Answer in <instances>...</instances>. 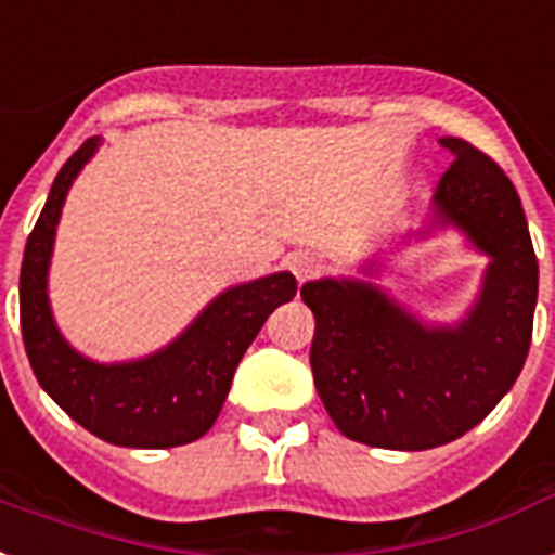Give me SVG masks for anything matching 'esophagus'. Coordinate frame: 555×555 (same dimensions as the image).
<instances>
[{"label":"esophagus","mask_w":555,"mask_h":555,"mask_svg":"<svg viewBox=\"0 0 555 555\" xmlns=\"http://www.w3.org/2000/svg\"><path fill=\"white\" fill-rule=\"evenodd\" d=\"M289 269H292V274L298 278V283H307V281H312V278H318V274H321L324 263H321L315 255H307V251H300V255L289 257Z\"/></svg>","instance_id":"34e87169"}]
</instances>
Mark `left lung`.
Listing matches in <instances>:
<instances>
[{
  "label": "left lung",
  "instance_id": "8db88e82",
  "mask_svg": "<svg viewBox=\"0 0 555 555\" xmlns=\"http://www.w3.org/2000/svg\"><path fill=\"white\" fill-rule=\"evenodd\" d=\"M431 199V229L454 225L489 257L475 307L457 324H423L356 278L300 286L315 315L309 364L338 431L364 446L423 452L457 440L504 399L524 367L539 298V260L504 170L463 139ZM376 266L364 272L373 274Z\"/></svg>",
  "mask_w": 555,
  "mask_h": 555
}]
</instances>
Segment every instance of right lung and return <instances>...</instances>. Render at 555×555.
Segmentation results:
<instances>
[{
  "label": "right lung",
  "mask_w": 555,
  "mask_h": 555,
  "mask_svg": "<svg viewBox=\"0 0 555 555\" xmlns=\"http://www.w3.org/2000/svg\"><path fill=\"white\" fill-rule=\"evenodd\" d=\"M101 139L80 144L60 167L20 272V321L31 371L42 390L94 437L127 449H173L217 423L240 359L274 309L295 298L289 272L240 283L210 300L182 336L132 362L86 359L60 336L49 304V263L60 210Z\"/></svg>",
  "instance_id": "obj_1"
}]
</instances>
